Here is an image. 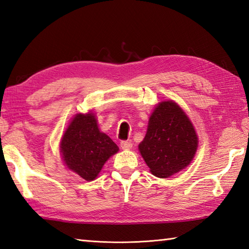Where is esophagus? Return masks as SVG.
Instances as JSON below:
<instances>
[{"label":"esophagus","mask_w":249,"mask_h":249,"mask_svg":"<svg viewBox=\"0 0 249 249\" xmlns=\"http://www.w3.org/2000/svg\"><path fill=\"white\" fill-rule=\"evenodd\" d=\"M120 145H121L122 150H130L131 147H133V144H131L128 141H122Z\"/></svg>","instance_id":"34e87169"}]
</instances>
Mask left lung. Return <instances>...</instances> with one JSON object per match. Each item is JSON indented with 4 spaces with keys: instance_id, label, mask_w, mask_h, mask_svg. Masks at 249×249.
<instances>
[{
    "instance_id": "1",
    "label": "left lung",
    "mask_w": 249,
    "mask_h": 249,
    "mask_svg": "<svg viewBox=\"0 0 249 249\" xmlns=\"http://www.w3.org/2000/svg\"><path fill=\"white\" fill-rule=\"evenodd\" d=\"M194 124L173 100L158 103L150 115L139 152L155 177L166 178L189 166L198 149Z\"/></svg>"
}]
</instances>
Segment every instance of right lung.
<instances>
[{"mask_svg":"<svg viewBox=\"0 0 249 249\" xmlns=\"http://www.w3.org/2000/svg\"><path fill=\"white\" fill-rule=\"evenodd\" d=\"M118 152L119 146L98 128L92 111L73 116L60 141V153L66 168L86 181L96 178L106 161Z\"/></svg>","mask_w":249,"mask_h":249,"instance_id":"right-lung-1","label":"right lung"}]
</instances>
